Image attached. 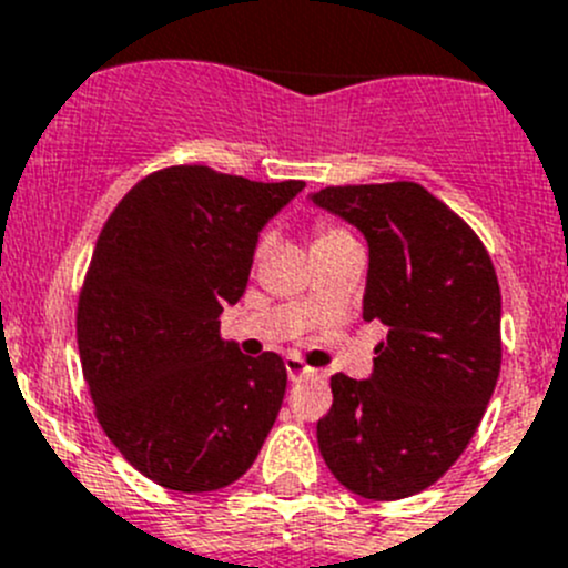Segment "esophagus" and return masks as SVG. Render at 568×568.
Listing matches in <instances>:
<instances>
[{
  "instance_id": "34e87169",
  "label": "esophagus",
  "mask_w": 568,
  "mask_h": 568,
  "mask_svg": "<svg viewBox=\"0 0 568 568\" xmlns=\"http://www.w3.org/2000/svg\"><path fill=\"white\" fill-rule=\"evenodd\" d=\"M285 373H288L291 381H300V378H305V375H314V367H308V364L302 362V358L288 356L285 358Z\"/></svg>"
}]
</instances>
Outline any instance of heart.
<instances>
[{
  "mask_svg": "<svg viewBox=\"0 0 568 568\" xmlns=\"http://www.w3.org/2000/svg\"><path fill=\"white\" fill-rule=\"evenodd\" d=\"M347 232L338 230V226H331V224H320L314 230V248H322V246H333V243H342L347 241Z\"/></svg>",
  "mask_w": 568,
  "mask_h": 568,
  "instance_id": "1",
  "label": "heart"
}]
</instances>
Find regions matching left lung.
Returning <instances> with one entry per match:
<instances>
[{
  "label": "left lung",
  "instance_id": "obj_1",
  "mask_svg": "<svg viewBox=\"0 0 568 568\" xmlns=\"http://www.w3.org/2000/svg\"><path fill=\"white\" fill-rule=\"evenodd\" d=\"M369 246L364 320L386 325L373 375L331 378L316 423L347 490L395 501L426 490L468 448L501 369V291L476 232L415 182L311 195Z\"/></svg>",
  "mask_w": 568,
  "mask_h": 568
}]
</instances>
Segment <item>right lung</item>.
Returning <instances> with one entry per match:
<instances>
[{
  "instance_id": "1",
  "label": "right lung",
  "mask_w": 568,
  "mask_h": 568,
  "mask_svg": "<svg viewBox=\"0 0 568 568\" xmlns=\"http://www.w3.org/2000/svg\"><path fill=\"white\" fill-rule=\"evenodd\" d=\"M302 187L176 164L136 182L100 232L78 300L83 378L105 437L156 485H232L277 420L283 358L243 356L221 314L246 291L260 230Z\"/></svg>"
}]
</instances>
